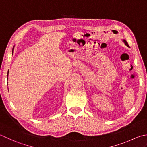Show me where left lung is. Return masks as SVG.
<instances>
[{"mask_svg":"<svg viewBox=\"0 0 147 147\" xmlns=\"http://www.w3.org/2000/svg\"><path fill=\"white\" fill-rule=\"evenodd\" d=\"M123 41H124V42L125 43V45H126V46H128V47H129V45H128V43H127V42L126 40H124Z\"/></svg>","mask_w":147,"mask_h":147,"instance_id":"obj_1","label":"left lung"}]
</instances>
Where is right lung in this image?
Wrapping results in <instances>:
<instances>
[{
	"label": "right lung",
	"mask_w": 147,
	"mask_h": 147,
	"mask_svg": "<svg viewBox=\"0 0 147 147\" xmlns=\"http://www.w3.org/2000/svg\"><path fill=\"white\" fill-rule=\"evenodd\" d=\"M7 76H8V74H7Z\"/></svg>",
	"instance_id": "obj_1"
}]
</instances>
